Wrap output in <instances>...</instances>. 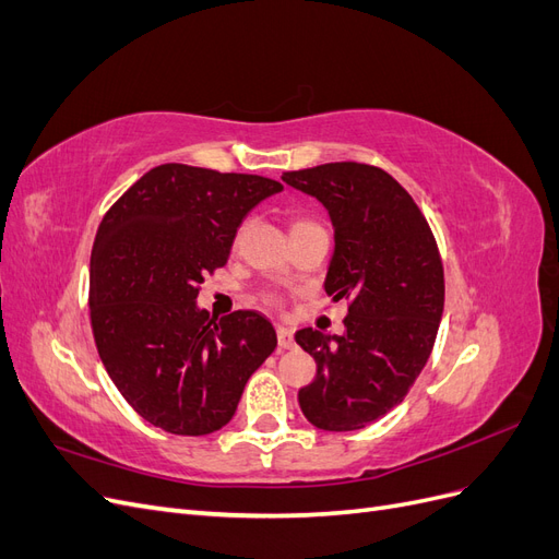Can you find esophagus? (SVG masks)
Returning <instances> with one entry per match:
<instances>
[{
  "label": "esophagus",
  "instance_id": "1",
  "mask_svg": "<svg viewBox=\"0 0 559 559\" xmlns=\"http://www.w3.org/2000/svg\"><path fill=\"white\" fill-rule=\"evenodd\" d=\"M277 343L282 349H292L294 347V329L289 326H277Z\"/></svg>",
  "mask_w": 559,
  "mask_h": 559
}]
</instances>
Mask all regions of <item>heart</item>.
Segmentation results:
<instances>
[{"label": "heart", "instance_id": "b5f03b06", "mask_svg": "<svg viewBox=\"0 0 559 559\" xmlns=\"http://www.w3.org/2000/svg\"><path fill=\"white\" fill-rule=\"evenodd\" d=\"M306 226H314V224H310V222H296V224L292 226V230H296V228H306Z\"/></svg>", "mask_w": 559, "mask_h": 559}]
</instances>
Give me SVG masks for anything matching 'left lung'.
Returning a JSON list of instances; mask_svg holds the SVG:
<instances>
[{"mask_svg": "<svg viewBox=\"0 0 559 559\" xmlns=\"http://www.w3.org/2000/svg\"><path fill=\"white\" fill-rule=\"evenodd\" d=\"M282 181L326 207L335 247L324 289L349 302L343 335L296 333L317 361L300 411L317 429L357 431L396 408L425 368L443 317V263L425 214L380 167L326 163Z\"/></svg>", "mask_w": 559, "mask_h": 559, "instance_id": "1", "label": "left lung"}]
</instances>
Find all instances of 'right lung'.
<instances>
[{"label":"right lung","mask_w":559,"mask_h":559,"mask_svg":"<svg viewBox=\"0 0 559 559\" xmlns=\"http://www.w3.org/2000/svg\"><path fill=\"white\" fill-rule=\"evenodd\" d=\"M280 181L165 163L114 202L91 253V324L111 382L154 427L205 436L226 427L273 349L270 321L212 319L200 284L224 267L242 218Z\"/></svg>","instance_id":"1"}]
</instances>
